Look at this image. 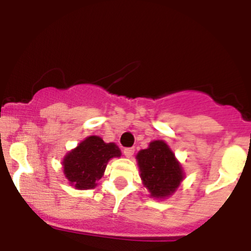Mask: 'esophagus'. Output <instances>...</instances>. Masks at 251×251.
I'll return each instance as SVG.
<instances>
[{
  "label": "esophagus",
  "mask_w": 251,
  "mask_h": 251,
  "mask_svg": "<svg viewBox=\"0 0 251 251\" xmlns=\"http://www.w3.org/2000/svg\"><path fill=\"white\" fill-rule=\"evenodd\" d=\"M123 153H124V156L127 157V158H130V157L134 154V148L133 147L132 148H124Z\"/></svg>",
  "instance_id": "obj_1"
}]
</instances>
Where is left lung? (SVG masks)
<instances>
[{
    "label": "left lung",
    "instance_id": "left-lung-1",
    "mask_svg": "<svg viewBox=\"0 0 251 251\" xmlns=\"http://www.w3.org/2000/svg\"><path fill=\"white\" fill-rule=\"evenodd\" d=\"M142 183L150 197L163 200L172 196L185 178L182 165L165 141H152L136 156Z\"/></svg>",
    "mask_w": 251,
    "mask_h": 251
}]
</instances>
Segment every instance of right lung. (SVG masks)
<instances>
[{"mask_svg": "<svg viewBox=\"0 0 251 251\" xmlns=\"http://www.w3.org/2000/svg\"><path fill=\"white\" fill-rule=\"evenodd\" d=\"M122 152L115 143H105L99 136H89L63 158L66 179L76 190H90L103 177L112 158H119Z\"/></svg>", "mask_w": 251, "mask_h": 251, "instance_id": "right-lung-1", "label": "right lung"}]
</instances>
